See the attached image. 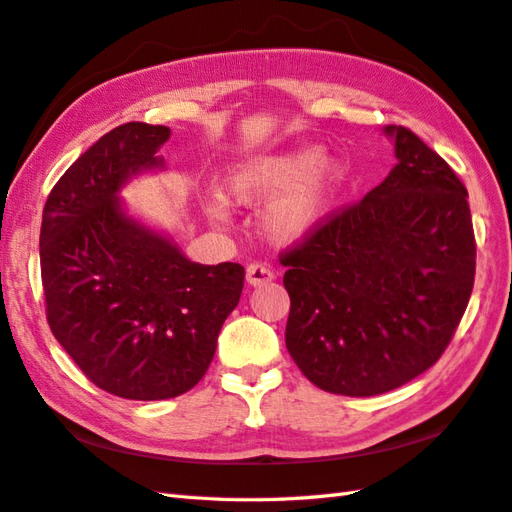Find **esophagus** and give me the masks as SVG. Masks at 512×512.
Returning a JSON list of instances; mask_svg holds the SVG:
<instances>
[{"mask_svg": "<svg viewBox=\"0 0 512 512\" xmlns=\"http://www.w3.org/2000/svg\"><path fill=\"white\" fill-rule=\"evenodd\" d=\"M275 279V272H272L266 264H251L246 268V281L253 288H259V285H266Z\"/></svg>", "mask_w": 512, "mask_h": 512, "instance_id": "1", "label": "esophagus"}]
</instances>
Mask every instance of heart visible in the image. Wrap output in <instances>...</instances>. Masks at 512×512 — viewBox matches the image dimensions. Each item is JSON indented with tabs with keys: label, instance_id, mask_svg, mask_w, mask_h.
Here are the masks:
<instances>
[{
	"label": "heart",
	"instance_id": "obj_1",
	"mask_svg": "<svg viewBox=\"0 0 512 512\" xmlns=\"http://www.w3.org/2000/svg\"><path fill=\"white\" fill-rule=\"evenodd\" d=\"M344 183L347 168L338 157L320 146H296L235 161L224 176V196L246 207L268 200L261 211V231L275 244L290 246L323 227ZM205 211L211 220L224 222L227 200L211 194Z\"/></svg>",
	"mask_w": 512,
	"mask_h": 512
}]
</instances>
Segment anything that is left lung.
Wrapping results in <instances>:
<instances>
[{
    "mask_svg": "<svg viewBox=\"0 0 512 512\" xmlns=\"http://www.w3.org/2000/svg\"><path fill=\"white\" fill-rule=\"evenodd\" d=\"M397 163L358 205L281 255L285 347L334 395L373 397L427 371L467 310L475 240L467 189L403 126Z\"/></svg>",
    "mask_w": 512,
    "mask_h": 512,
    "instance_id": "obj_1",
    "label": "left lung"
}]
</instances>
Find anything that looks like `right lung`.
Here are the masks:
<instances>
[{"mask_svg":"<svg viewBox=\"0 0 512 512\" xmlns=\"http://www.w3.org/2000/svg\"><path fill=\"white\" fill-rule=\"evenodd\" d=\"M168 126L128 122L80 154L47 196L41 279L54 338L95 386L159 401L194 388L240 303L244 268L187 259L120 198L165 168Z\"/></svg>","mask_w":512,"mask_h":512,"instance_id":"right-lung-1","label":"right lung"}]
</instances>
